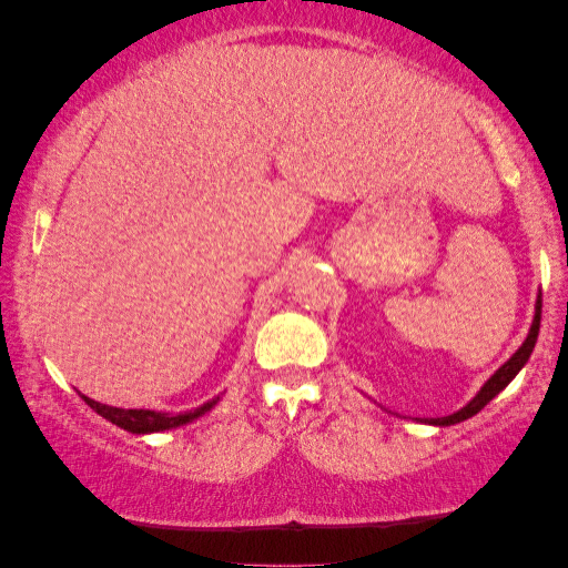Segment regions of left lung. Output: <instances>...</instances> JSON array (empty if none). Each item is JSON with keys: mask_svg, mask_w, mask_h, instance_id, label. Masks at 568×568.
<instances>
[{"mask_svg": "<svg viewBox=\"0 0 568 568\" xmlns=\"http://www.w3.org/2000/svg\"><path fill=\"white\" fill-rule=\"evenodd\" d=\"M540 307H542V300L538 297V305H535V321H532V328H530V333H527V338H525V344L517 348L515 352V356H511V359L504 364V367L496 372V375L488 379V383L480 387V393L476 395V398H473L468 406L465 408H460L457 410V414H453V416H442V418H429V424H437V426H449V424H460V422H465V418H470V416H476L480 408L486 406L488 400L491 398H496V395H499L504 387H507L511 379H515V375L519 369L525 367V362L530 359V354H532V348H535V341H538V331H540Z\"/></svg>", "mask_w": 568, "mask_h": 568, "instance_id": "1", "label": "left lung"}]
</instances>
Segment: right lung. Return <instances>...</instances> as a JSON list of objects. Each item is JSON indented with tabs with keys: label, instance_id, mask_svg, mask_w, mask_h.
I'll use <instances>...</instances> for the list:
<instances>
[{
	"label": "right lung",
	"instance_id": "1",
	"mask_svg": "<svg viewBox=\"0 0 568 568\" xmlns=\"http://www.w3.org/2000/svg\"><path fill=\"white\" fill-rule=\"evenodd\" d=\"M84 403L92 410H98L100 416L108 418V422L121 426V429H126L131 434H146V432H165V429H175V426H183L193 422V418H199L201 414H206V410H212L216 406V400L220 398H212L204 406L193 408V410H183V414H158V410H144V408H113V406H105V403H98L88 398V395H82Z\"/></svg>",
	"mask_w": 568,
	"mask_h": 568
}]
</instances>
